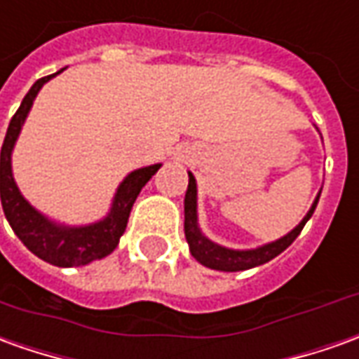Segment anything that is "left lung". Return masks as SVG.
I'll list each match as a JSON object with an SVG mask.
<instances>
[{
    "mask_svg": "<svg viewBox=\"0 0 359 359\" xmlns=\"http://www.w3.org/2000/svg\"><path fill=\"white\" fill-rule=\"evenodd\" d=\"M318 197H320V194L316 195L315 203L311 205L305 219L299 222L293 231L287 232L285 236H281L279 241L269 242V244L252 248V250H232V248H224L221 244H215L212 241H209L199 229V222H197V184H195L194 174L189 172V185H187L184 201V229L185 238H187V244H189V252L199 264H203L205 268L219 269V271H244V269L262 266V264H266L269 259L279 256L281 252L293 244V241L303 231V226L313 217L316 203H318Z\"/></svg>",
    "mask_w": 359,
    "mask_h": 359,
    "instance_id": "left-lung-1",
    "label": "left lung"
}]
</instances>
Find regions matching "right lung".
<instances>
[{
    "label": "right lung",
    "instance_id": "1",
    "mask_svg": "<svg viewBox=\"0 0 359 359\" xmlns=\"http://www.w3.org/2000/svg\"><path fill=\"white\" fill-rule=\"evenodd\" d=\"M62 70L56 74H60ZM56 74L34 81L33 88L23 97L7 127V135L1 147V207H4L5 219L9 221L19 241L23 242L34 256L58 268H74V266H86L90 262L105 258L117 248L118 238L127 229L128 215L140 189L148 184V180L160 170L162 164L147 165V168H138L135 172H130L117 187L109 215L97 222H91L86 226H66V224L50 221L43 212L36 211L21 195L19 187L15 184L13 172H11V154H13V147L21 133L25 118L33 107L36 93Z\"/></svg>",
    "mask_w": 359,
    "mask_h": 359
}]
</instances>
